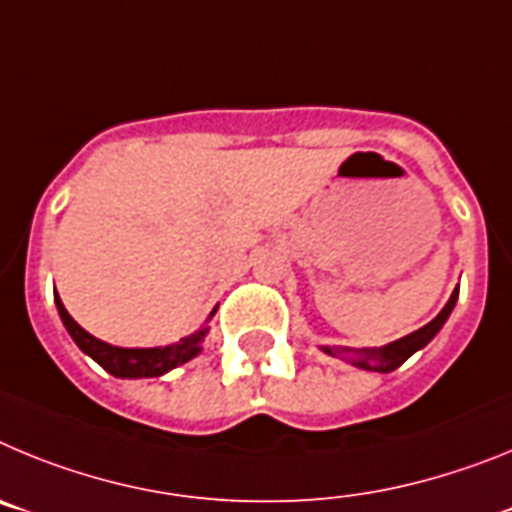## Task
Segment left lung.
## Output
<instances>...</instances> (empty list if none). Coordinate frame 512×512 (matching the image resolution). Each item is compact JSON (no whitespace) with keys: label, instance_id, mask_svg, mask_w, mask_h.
I'll return each instance as SVG.
<instances>
[{"label":"left lung","instance_id":"8db88e82","mask_svg":"<svg viewBox=\"0 0 512 512\" xmlns=\"http://www.w3.org/2000/svg\"><path fill=\"white\" fill-rule=\"evenodd\" d=\"M456 297H459V287L454 289V295L449 297L446 307L438 312L431 323H425L423 328H418L415 333H410V336L400 338V341H392L382 348H328V346H323V351L330 356L343 354L348 361H351V364L359 366V369H366V372H382V374L395 372L397 366L405 364V361H408L415 351H420V348L428 346V343L436 338V333L443 328V323L449 320L451 310H454Z\"/></svg>","mask_w":512,"mask_h":512}]
</instances>
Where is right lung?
I'll use <instances>...</instances> for the list:
<instances>
[{
    "label": "right lung",
    "instance_id": "add662e5",
    "mask_svg": "<svg viewBox=\"0 0 512 512\" xmlns=\"http://www.w3.org/2000/svg\"><path fill=\"white\" fill-rule=\"evenodd\" d=\"M56 307L58 315H61L63 325L69 330V336L74 338L76 346L84 351L87 356H92L104 372H110L112 377L120 379H140V377H161V374L171 372L176 366L187 364L189 359L202 351V338L207 336L210 328H200L192 336L182 338V341L171 343V346H156V348H120L110 346V343L99 341L92 333L81 328L74 318L69 315V310L63 307L61 297L56 292ZM215 315V310L210 312V318Z\"/></svg>",
    "mask_w": 512,
    "mask_h": 512
}]
</instances>
